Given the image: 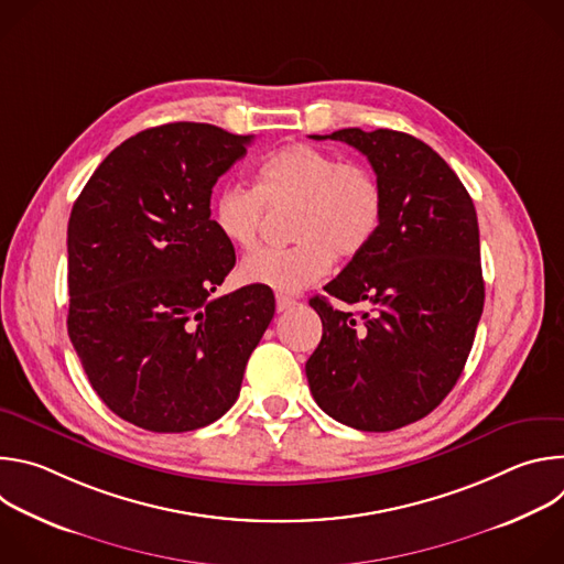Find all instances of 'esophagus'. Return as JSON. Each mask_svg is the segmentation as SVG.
I'll list each match as a JSON object with an SVG mask.
<instances>
[{
  "label": "esophagus",
  "mask_w": 564,
  "mask_h": 564,
  "mask_svg": "<svg viewBox=\"0 0 564 564\" xmlns=\"http://www.w3.org/2000/svg\"><path fill=\"white\" fill-rule=\"evenodd\" d=\"M296 305V301L292 296H285V294H276V310L279 312H288Z\"/></svg>",
  "instance_id": "1"
}]
</instances>
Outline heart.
Masks as SVG:
<instances>
[{
	"mask_svg": "<svg viewBox=\"0 0 564 564\" xmlns=\"http://www.w3.org/2000/svg\"><path fill=\"white\" fill-rule=\"evenodd\" d=\"M265 205L294 207L290 236L296 243L257 250L238 265V276L276 292H299L324 279L335 257L364 254L383 220L377 176L307 142H292L265 155L254 187H220L212 198L209 218L227 243L250 250L259 240Z\"/></svg>",
	"mask_w": 564,
	"mask_h": 564,
	"instance_id": "obj_1",
	"label": "heart"
}]
</instances>
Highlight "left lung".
I'll return each instance as SVG.
<instances>
[{
	"mask_svg": "<svg viewBox=\"0 0 564 564\" xmlns=\"http://www.w3.org/2000/svg\"><path fill=\"white\" fill-rule=\"evenodd\" d=\"M383 192L370 248L324 290L361 316L312 296L324 335L305 364L318 409L368 433L426 417L453 390L485 307L475 205L426 142L392 129H339Z\"/></svg>",
	"mask_w": 564,
	"mask_h": 564,
	"instance_id": "1",
	"label": "left lung"
}]
</instances>
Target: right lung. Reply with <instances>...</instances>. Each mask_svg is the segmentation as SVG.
<instances>
[{"instance_id": "1", "label": "right lung", "mask_w": 564, "mask_h": 564, "mask_svg": "<svg viewBox=\"0 0 564 564\" xmlns=\"http://www.w3.org/2000/svg\"><path fill=\"white\" fill-rule=\"evenodd\" d=\"M250 142L203 122L144 129L70 209L68 337L109 411L144 431L223 417L274 316L263 285L214 296L236 254L209 218L212 187Z\"/></svg>"}]
</instances>
